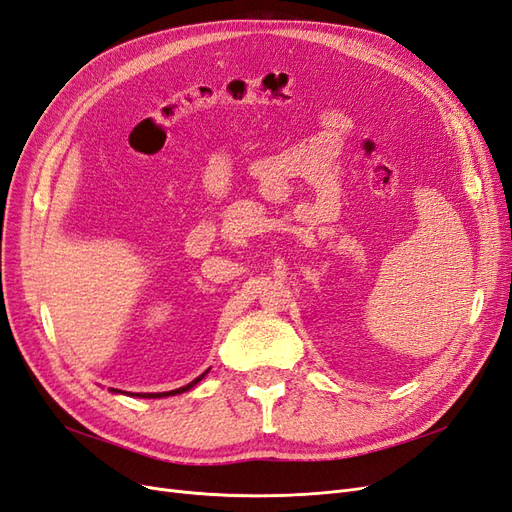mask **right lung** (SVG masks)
I'll return each instance as SVG.
<instances>
[{"instance_id": "add662e5", "label": "right lung", "mask_w": 512, "mask_h": 512, "mask_svg": "<svg viewBox=\"0 0 512 512\" xmlns=\"http://www.w3.org/2000/svg\"><path fill=\"white\" fill-rule=\"evenodd\" d=\"M209 372V370H206ZM206 372H202V375L198 377V379H193L191 383H187V385H183V388H178V390H172V392H157V394H131V396H137V398H165V396H176V394H183V392H187V390H191L193 385H196L198 381H202L204 379V375ZM109 392H114V394H124V392H120V390H116V388H109Z\"/></svg>"}]
</instances>
